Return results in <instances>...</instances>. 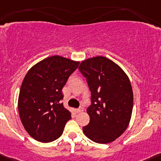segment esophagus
Segmentation results:
<instances>
[{
	"label": "esophagus",
	"mask_w": 161,
	"mask_h": 161,
	"mask_svg": "<svg viewBox=\"0 0 161 161\" xmlns=\"http://www.w3.org/2000/svg\"><path fill=\"white\" fill-rule=\"evenodd\" d=\"M74 111H75L76 113H80V112H83V108H79L74 109Z\"/></svg>",
	"instance_id": "esophagus-1"
}]
</instances>
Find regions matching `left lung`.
<instances>
[{"instance_id":"8db88e82","label":"left lung","mask_w":161,"mask_h":161,"mask_svg":"<svg viewBox=\"0 0 161 161\" xmlns=\"http://www.w3.org/2000/svg\"><path fill=\"white\" fill-rule=\"evenodd\" d=\"M79 70L92 93L87 109L88 125L84 135L97 143H108L120 136L130 124L133 93L128 76L115 63L104 56L82 61Z\"/></svg>"}]
</instances>
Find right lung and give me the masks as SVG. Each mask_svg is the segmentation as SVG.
<instances>
[{"mask_svg":"<svg viewBox=\"0 0 161 161\" xmlns=\"http://www.w3.org/2000/svg\"><path fill=\"white\" fill-rule=\"evenodd\" d=\"M80 62L60 56L42 59L28 71L19 96L21 123L36 140L49 142L59 138L71 113L64 107L62 89Z\"/></svg>","mask_w":161,"mask_h":161,"instance_id":"add662e5","label":"right lung"}]
</instances>
